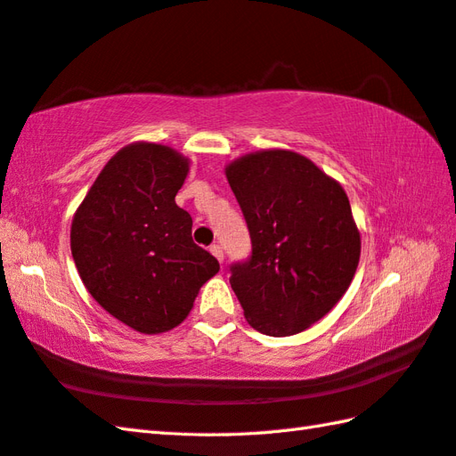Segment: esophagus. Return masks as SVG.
<instances>
[{"instance_id": "esophagus-1", "label": "esophagus", "mask_w": 456, "mask_h": 456, "mask_svg": "<svg viewBox=\"0 0 456 456\" xmlns=\"http://www.w3.org/2000/svg\"><path fill=\"white\" fill-rule=\"evenodd\" d=\"M209 253L216 256L219 263H223V248H221V245H217V243H213L211 247H209Z\"/></svg>"}]
</instances>
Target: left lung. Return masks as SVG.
<instances>
[{
    "instance_id": "8db88e82",
    "label": "left lung",
    "mask_w": 456,
    "mask_h": 456,
    "mask_svg": "<svg viewBox=\"0 0 456 456\" xmlns=\"http://www.w3.org/2000/svg\"><path fill=\"white\" fill-rule=\"evenodd\" d=\"M253 253L231 265V288L250 327L270 337L305 331L345 296L361 233L341 183L282 149L250 152L225 168Z\"/></svg>"
}]
</instances>
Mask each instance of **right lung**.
<instances>
[{
  "mask_svg": "<svg viewBox=\"0 0 456 456\" xmlns=\"http://www.w3.org/2000/svg\"><path fill=\"white\" fill-rule=\"evenodd\" d=\"M190 162L157 142H133L105 164L76 209L72 258L105 312L139 333L170 331L188 317L217 258L191 239L176 206Z\"/></svg>",
  "mask_w": 456,
  "mask_h": 456,
  "instance_id": "obj_1",
  "label": "right lung"
}]
</instances>
